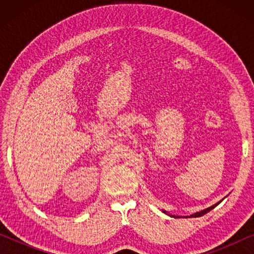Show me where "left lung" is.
I'll list each match as a JSON object with an SVG mask.
<instances>
[{
    "instance_id": "8db88e82",
    "label": "left lung",
    "mask_w": 254,
    "mask_h": 254,
    "mask_svg": "<svg viewBox=\"0 0 254 254\" xmlns=\"http://www.w3.org/2000/svg\"><path fill=\"white\" fill-rule=\"evenodd\" d=\"M220 202H221V201H220ZM220 202H217V203H215V204H213V206H211V207H208V208H207V209H203V210H201V211H196V213H195V214H192V215H190V216H185V217H200V216H202V215H204V214H207V213H208V211H210L211 209H214V208H215V207H216V206H217V204H218V203H220ZM163 211H164V213L166 214V211H165V210H163ZM168 215H170V214H168ZM170 216H173V215H170ZM173 217H179V216H173Z\"/></svg>"
}]
</instances>
